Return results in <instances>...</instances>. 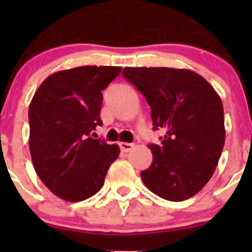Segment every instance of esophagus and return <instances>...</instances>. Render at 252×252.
Segmentation results:
<instances>
[{
	"label": "esophagus",
	"mask_w": 252,
	"mask_h": 252,
	"mask_svg": "<svg viewBox=\"0 0 252 252\" xmlns=\"http://www.w3.org/2000/svg\"><path fill=\"white\" fill-rule=\"evenodd\" d=\"M119 147L123 152H129L134 147V144H129V142H119Z\"/></svg>",
	"instance_id": "1"
}]
</instances>
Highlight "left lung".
<instances>
[{
	"label": "left lung",
	"instance_id": "obj_1",
	"mask_svg": "<svg viewBox=\"0 0 252 252\" xmlns=\"http://www.w3.org/2000/svg\"><path fill=\"white\" fill-rule=\"evenodd\" d=\"M123 77L145 96L154 130L152 163L140 175L149 190L169 201L194 196L212 177L224 146L220 97L201 75L174 68H124Z\"/></svg>",
	"mask_w": 252,
	"mask_h": 252
}]
</instances>
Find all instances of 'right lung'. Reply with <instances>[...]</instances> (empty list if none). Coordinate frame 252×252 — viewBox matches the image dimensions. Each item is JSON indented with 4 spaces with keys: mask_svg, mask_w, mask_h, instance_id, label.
<instances>
[{
    "mask_svg": "<svg viewBox=\"0 0 252 252\" xmlns=\"http://www.w3.org/2000/svg\"><path fill=\"white\" fill-rule=\"evenodd\" d=\"M121 67L84 65L45 79L29 106V149L40 179L61 199L78 202L102 188L118 145L91 138L102 105V90Z\"/></svg>",
    "mask_w": 252,
    "mask_h": 252,
    "instance_id": "right-lung-1",
    "label": "right lung"
}]
</instances>
